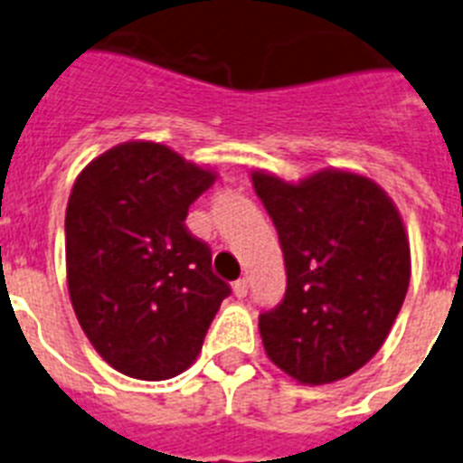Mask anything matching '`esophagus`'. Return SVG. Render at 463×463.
Returning a JSON list of instances; mask_svg holds the SVG:
<instances>
[{"label": "esophagus", "instance_id": "obj_1", "mask_svg": "<svg viewBox=\"0 0 463 463\" xmlns=\"http://www.w3.org/2000/svg\"><path fill=\"white\" fill-rule=\"evenodd\" d=\"M247 291H249L247 277H242V279H237L235 284H232V293H235L237 298H244V296H247Z\"/></svg>", "mask_w": 463, "mask_h": 463}]
</instances>
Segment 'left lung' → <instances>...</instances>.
<instances>
[{
  "label": "left lung",
  "mask_w": 463,
  "mask_h": 463,
  "mask_svg": "<svg viewBox=\"0 0 463 463\" xmlns=\"http://www.w3.org/2000/svg\"><path fill=\"white\" fill-rule=\"evenodd\" d=\"M279 235L284 300L259 319L268 359L300 384H331L380 352L410 284V242L387 191L326 167L300 182L251 172Z\"/></svg>",
  "instance_id": "8db88e82"
}]
</instances>
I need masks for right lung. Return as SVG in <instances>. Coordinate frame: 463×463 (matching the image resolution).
<instances>
[{"mask_svg":"<svg viewBox=\"0 0 463 463\" xmlns=\"http://www.w3.org/2000/svg\"><path fill=\"white\" fill-rule=\"evenodd\" d=\"M214 179L144 139L111 146L76 176L64 214L70 300L92 347L123 375L156 382L191 368L231 293L207 244L184 226Z\"/></svg>","mask_w":463,"mask_h":463,"instance_id":"right-lung-1","label":"right lung"}]
</instances>
